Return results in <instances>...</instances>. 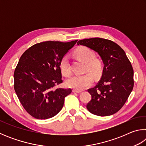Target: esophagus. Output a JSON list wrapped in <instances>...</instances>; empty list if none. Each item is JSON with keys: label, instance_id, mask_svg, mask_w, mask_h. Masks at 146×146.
Here are the masks:
<instances>
[{"label": "esophagus", "instance_id": "obj_1", "mask_svg": "<svg viewBox=\"0 0 146 146\" xmlns=\"http://www.w3.org/2000/svg\"><path fill=\"white\" fill-rule=\"evenodd\" d=\"M73 93H80L81 92H82V91L77 90H73Z\"/></svg>", "mask_w": 146, "mask_h": 146}]
</instances>
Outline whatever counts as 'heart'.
I'll return each mask as SVG.
<instances>
[{
  "instance_id": "heart-1",
  "label": "heart",
  "mask_w": 146,
  "mask_h": 146,
  "mask_svg": "<svg viewBox=\"0 0 146 146\" xmlns=\"http://www.w3.org/2000/svg\"><path fill=\"white\" fill-rule=\"evenodd\" d=\"M78 60L85 63L86 70L93 75L97 76L100 74L102 69V62L98 58H95V53L90 48L85 46L79 47L74 52ZM60 70L63 75L68 76L71 74L67 56H64L60 61ZM93 82V76L90 73H85L82 75H73L66 80V85L68 87L75 90H82L88 88Z\"/></svg>"
}]
</instances>
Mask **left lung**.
Wrapping results in <instances>:
<instances>
[{"label":"left lung","mask_w":146,"mask_h":146,"mask_svg":"<svg viewBox=\"0 0 146 146\" xmlns=\"http://www.w3.org/2000/svg\"><path fill=\"white\" fill-rule=\"evenodd\" d=\"M77 44L98 53L104 65L99 82L88 90L91 99L86 108L100 117L115 114L124 105L134 86L133 69L125 51L114 42L102 38L83 39Z\"/></svg>","instance_id":"8db88e82"}]
</instances>
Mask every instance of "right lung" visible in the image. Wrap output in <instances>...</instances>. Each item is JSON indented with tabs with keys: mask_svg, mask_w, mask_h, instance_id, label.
<instances>
[{
	"mask_svg": "<svg viewBox=\"0 0 146 146\" xmlns=\"http://www.w3.org/2000/svg\"><path fill=\"white\" fill-rule=\"evenodd\" d=\"M46 41L32 46L19 59L14 89L24 108L37 119H48L62 110L71 89L54 87L62 82L60 61L76 44Z\"/></svg>",
	"mask_w": 146,
	"mask_h": 146,
	"instance_id": "1",
	"label": "right lung"
}]
</instances>
